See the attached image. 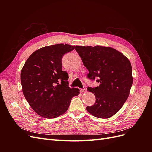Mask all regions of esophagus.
I'll list each match as a JSON object with an SVG mask.
<instances>
[{
  "instance_id": "34e87169",
  "label": "esophagus",
  "mask_w": 152,
  "mask_h": 152,
  "mask_svg": "<svg viewBox=\"0 0 152 152\" xmlns=\"http://www.w3.org/2000/svg\"><path fill=\"white\" fill-rule=\"evenodd\" d=\"M86 88H83V89H80V93H85V92L86 91Z\"/></svg>"
}]
</instances>
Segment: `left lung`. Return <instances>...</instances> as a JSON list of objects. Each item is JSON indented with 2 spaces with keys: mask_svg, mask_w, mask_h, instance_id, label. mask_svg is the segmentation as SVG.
Returning <instances> with one entry per match:
<instances>
[{
  "mask_svg": "<svg viewBox=\"0 0 152 152\" xmlns=\"http://www.w3.org/2000/svg\"><path fill=\"white\" fill-rule=\"evenodd\" d=\"M84 65L88 70V79L99 86L87 87L96 97L95 103L87 107V112L101 118L111 117L118 112L129 95L132 85V66L129 60L116 49L101 45L75 46Z\"/></svg>",
  "mask_w": 152,
  "mask_h": 152,
  "instance_id": "8db88e82",
  "label": "left lung"
}]
</instances>
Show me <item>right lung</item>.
Returning a JSON list of instances; mask_svg holds the SVG:
<instances>
[{"label":"right lung","mask_w":152,"mask_h":152,"mask_svg":"<svg viewBox=\"0 0 152 152\" xmlns=\"http://www.w3.org/2000/svg\"><path fill=\"white\" fill-rule=\"evenodd\" d=\"M75 45L58 44L35 50L21 72L22 91L31 108L41 117L54 118L65 113L79 89L70 88L68 75L62 70L63 55Z\"/></svg>","instance_id":"obj_1"}]
</instances>
